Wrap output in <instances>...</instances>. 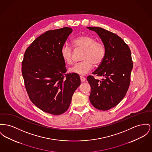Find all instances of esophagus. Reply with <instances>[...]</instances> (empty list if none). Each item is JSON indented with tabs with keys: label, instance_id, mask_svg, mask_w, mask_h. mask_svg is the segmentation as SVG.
I'll list each match as a JSON object with an SVG mask.
<instances>
[{
	"label": "esophagus",
	"instance_id": "34e87169",
	"mask_svg": "<svg viewBox=\"0 0 152 152\" xmlns=\"http://www.w3.org/2000/svg\"><path fill=\"white\" fill-rule=\"evenodd\" d=\"M80 80L81 82H84L86 81V78L82 76H80Z\"/></svg>",
	"mask_w": 152,
	"mask_h": 152
}]
</instances>
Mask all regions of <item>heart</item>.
<instances>
[{"label": "heart", "instance_id": "1", "mask_svg": "<svg viewBox=\"0 0 152 152\" xmlns=\"http://www.w3.org/2000/svg\"><path fill=\"white\" fill-rule=\"evenodd\" d=\"M72 42L76 49L84 50L82 57L84 61L71 68L70 72L81 75H86L92 69L94 64L99 65L104 60L106 54L105 46L102 42L96 41L94 38L82 35L75 38ZM73 54L70 46L65 44L62 46L61 55L65 63L68 64L73 63Z\"/></svg>", "mask_w": 152, "mask_h": 152}]
</instances>
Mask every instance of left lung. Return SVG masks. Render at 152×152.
Wrapping results in <instances>:
<instances>
[{
  "label": "left lung",
  "instance_id": "obj_1",
  "mask_svg": "<svg viewBox=\"0 0 152 152\" xmlns=\"http://www.w3.org/2000/svg\"><path fill=\"white\" fill-rule=\"evenodd\" d=\"M87 27L98 34L106 49L104 60L92 73L104 79L99 81L92 76L87 79L91 86L90 102L95 108L106 111L116 106L129 89L133 69L131 51L115 34L101 27Z\"/></svg>",
  "mask_w": 152,
  "mask_h": 152
}]
</instances>
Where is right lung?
Returning a JSON list of instances; mask_svg holds the SVG:
<instances>
[{
    "label": "right lung",
    "mask_w": 152,
    "mask_h": 152,
    "mask_svg": "<svg viewBox=\"0 0 152 152\" xmlns=\"http://www.w3.org/2000/svg\"><path fill=\"white\" fill-rule=\"evenodd\" d=\"M70 27L49 30L27 48L22 63V73L27 94L37 107L45 113L61 115L69 107L80 85L78 74H66L61 48L72 32Z\"/></svg>",
    "instance_id": "1"
}]
</instances>
